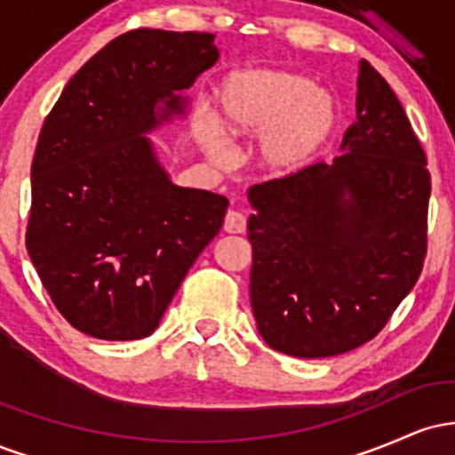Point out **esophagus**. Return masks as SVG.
I'll use <instances>...</instances> for the list:
<instances>
[{
  "mask_svg": "<svg viewBox=\"0 0 455 455\" xmlns=\"http://www.w3.org/2000/svg\"><path fill=\"white\" fill-rule=\"evenodd\" d=\"M224 231H227V233H243L245 231L243 213L228 210L227 216H224Z\"/></svg>",
  "mask_w": 455,
  "mask_h": 455,
  "instance_id": "obj_1",
  "label": "esophagus"
}]
</instances>
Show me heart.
Masks as SVG:
<instances>
[{
    "instance_id": "b5f03b06",
    "label": "heart",
    "mask_w": 455,
    "mask_h": 455,
    "mask_svg": "<svg viewBox=\"0 0 455 455\" xmlns=\"http://www.w3.org/2000/svg\"><path fill=\"white\" fill-rule=\"evenodd\" d=\"M340 126L333 96L297 72L254 68L228 75L218 87V115L198 108L192 132L213 162H227L224 132L259 137L257 156L271 175H293L329 148Z\"/></svg>"
}]
</instances>
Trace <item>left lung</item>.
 Segmentation results:
<instances>
[{
	"label": "left lung",
	"mask_w": 455,
	"mask_h": 455,
	"mask_svg": "<svg viewBox=\"0 0 455 455\" xmlns=\"http://www.w3.org/2000/svg\"><path fill=\"white\" fill-rule=\"evenodd\" d=\"M355 111L333 162L248 188L250 304L260 338L291 357L372 340L424 267L426 154L365 60Z\"/></svg>",
	"instance_id": "1"
}]
</instances>
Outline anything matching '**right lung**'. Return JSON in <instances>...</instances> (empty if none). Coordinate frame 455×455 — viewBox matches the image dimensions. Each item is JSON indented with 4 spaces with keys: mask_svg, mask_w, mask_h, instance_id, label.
I'll list each match as a JSON object with an SVG mask.
<instances>
[{
    "mask_svg": "<svg viewBox=\"0 0 455 455\" xmlns=\"http://www.w3.org/2000/svg\"><path fill=\"white\" fill-rule=\"evenodd\" d=\"M216 36L137 29L68 81L31 164L28 252L57 310L100 340H140L205 245L227 196L177 186L149 134L186 117Z\"/></svg>",
    "mask_w": 455,
    "mask_h": 455,
    "instance_id": "right-lung-1",
    "label": "right lung"
}]
</instances>
